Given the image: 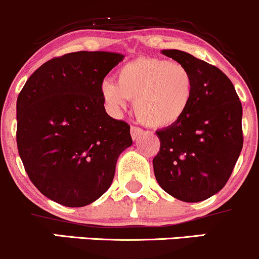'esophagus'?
<instances>
[{
    "label": "esophagus",
    "mask_w": 259,
    "mask_h": 259,
    "mask_svg": "<svg viewBox=\"0 0 259 259\" xmlns=\"http://www.w3.org/2000/svg\"><path fill=\"white\" fill-rule=\"evenodd\" d=\"M130 134H132L133 140H136V139H138L139 136L143 134V130H141L140 127L132 125V127H130Z\"/></svg>",
    "instance_id": "esophagus-1"
}]
</instances>
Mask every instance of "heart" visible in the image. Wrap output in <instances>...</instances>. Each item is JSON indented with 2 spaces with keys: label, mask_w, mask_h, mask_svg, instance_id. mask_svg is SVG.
I'll return each mask as SVG.
<instances>
[{
  "label": "heart",
  "mask_w": 259,
  "mask_h": 259,
  "mask_svg": "<svg viewBox=\"0 0 259 259\" xmlns=\"http://www.w3.org/2000/svg\"><path fill=\"white\" fill-rule=\"evenodd\" d=\"M195 93V78L186 65L167 59L140 56L116 72V83L104 81L101 95L118 113L134 101V113L150 127H168L188 112Z\"/></svg>",
  "instance_id": "1"
}]
</instances>
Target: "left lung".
<instances>
[{"instance_id":"left-lung-1","label":"left lung","mask_w":259,"mask_h":259,"mask_svg":"<svg viewBox=\"0 0 259 259\" xmlns=\"http://www.w3.org/2000/svg\"><path fill=\"white\" fill-rule=\"evenodd\" d=\"M162 54L186 65L195 78L188 112L178 123L156 132L153 157L158 184L172 197L197 203L225 187L243 146L242 104L225 73L181 50Z\"/></svg>"}]
</instances>
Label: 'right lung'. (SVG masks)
<instances>
[{"mask_svg":"<svg viewBox=\"0 0 259 259\" xmlns=\"http://www.w3.org/2000/svg\"><path fill=\"white\" fill-rule=\"evenodd\" d=\"M123 55L76 51L42 64L17 98V146L28 177L51 200L79 208L112 184L130 125L107 114L101 84Z\"/></svg>","mask_w":259,"mask_h":259,"instance_id":"add662e5","label":"right lung"}]
</instances>
